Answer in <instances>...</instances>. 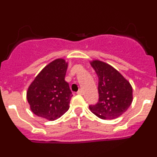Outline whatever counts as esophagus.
Returning a JSON list of instances; mask_svg holds the SVG:
<instances>
[{
	"label": "esophagus",
	"mask_w": 157,
	"mask_h": 157,
	"mask_svg": "<svg viewBox=\"0 0 157 157\" xmlns=\"http://www.w3.org/2000/svg\"><path fill=\"white\" fill-rule=\"evenodd\" d=\"M77 94H80V95H82V94H83L82 90H78V92H77Z\"/></svg>",
	"instance_id": "1"
}]
</instances>
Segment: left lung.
I'll list each match as a JSON object with an SVG mask.
<instances>
[{"instance_id": "8db88e82", "label": "left lung", "mask_w": 157, "mask_h": 157, "mask_svg": "<svg viewBox=\"0 0 157 157\" xmlns=\"http://www.w3.org/2000/svg\"><path fill=\"white\" fill-rule=\"evenodd\" d=\"M98 76L99 101L89 108L102 120H114L124 113L133 101L130 83L116 68L99 59L90 61Z\"/></svg>"}]
</instances>
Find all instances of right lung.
<instances>
[{"mask_svg":"<svg viewBox=\"0 0 157 157\" xmlns=\"http://www.w3.org/2000/svg\"><path fill=\"white\" fill-rule=\"evenodd\" d=\"M68 63L54 59L38 73L27 91L31 112L49 121L57 120L70 108L72 93L64 80Z\"/></svg>","mask_w":157,"mask_h":157,"instance_id":"add662e5","label":"right lung"}]
</instances>
